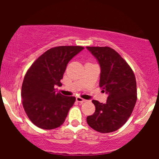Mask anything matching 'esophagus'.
Segmentation results:
<instances>
[{"instance_id":"1","label":"esophagus","mask_w":159,"mask_h":159,"mask_svg":"<svg viewBox=\"0 0 159 159\" xmlns=\"http://www.w3.org/2000/svg\"><path fill=\"white\" fill-rule=\"evenodd\" d=\"M76 101L78 102H80V103H83V102H86V100H84V99L81 98H80V97H77L76 98Z\"/></svg>"}]
</instances>
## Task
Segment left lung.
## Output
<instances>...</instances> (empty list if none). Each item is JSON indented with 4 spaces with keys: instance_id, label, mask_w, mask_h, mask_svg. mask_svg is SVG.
I'll return each mask as SVG.
<instances>
[{
    "instance_id": "left-lung-1",
    "label": "left lung",
    "mask_w": 159,
    "mask_h": 159,
    "mask_svg": "<svg viewBox=\"0 0 159 159\" xmlns=\"http://www.w3.org/2000/svg\"><path fill=\"white\" fill-rule=\"evenodd\" d=\"M101 68L99 86L108 94L105 104L93 100L95 111L87 117L91 128L101 133L119 129L131 116L137 100L134 74L127 62L109 47H86Z\"/></svg>"
}]
</instances>
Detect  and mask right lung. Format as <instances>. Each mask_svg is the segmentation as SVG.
<instances>
[{
  "label": "right lung",
  "mask_w": 159,
  "mask_h": 159,
  "mask_svg": "<svg viewBox=\"0 0 159 159\" xmlns=\"http://www.w3.org/2000/svg\"><path fill=\"white\" fill-rule=\"evenodd\" d=\"M84 49L81 46H58L41 54L24 78L21 98L24 109L31 122L42 129L60 127L65 121L75 97L55 91L68 62Z\"/></svg>",
  "instance_id": "add662e5"
}]
</instances>
